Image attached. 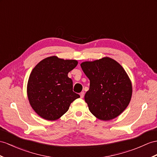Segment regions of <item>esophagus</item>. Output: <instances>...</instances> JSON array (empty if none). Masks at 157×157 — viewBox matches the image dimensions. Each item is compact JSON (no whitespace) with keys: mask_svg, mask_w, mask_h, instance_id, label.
<instances>
[{"mask_svg":"<svg viewBox=\"0 0 157 157\" xmlns=\"http://www.w3.org/2000/svg\"><path fill=\"white\" fill-rule=\"evenodd\" d=\"M84 94H85V93L84 92H81V93H80V96H81V98H83L84 97Z\"/></svg>","mask_w":157,"mask_h":157,"instance_id":"obj_1","label":"esophagus"}]
</instances>
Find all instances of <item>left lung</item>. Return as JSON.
<instances>
[{
  "label": "left lung",
  "instance_id": "1",
  "mask_svg": "<svg viewBox=\"0 0 157 157\" xmlns=\"http://www.w3.org/2000/svg\"><path fill=\"white\" fill-rule=\"evenodd\" d=\"M81 67L89 79L90 88L85 96L91 113L102 121L116 118L127 107L132 96V84L124 68L105 57Z\"/></svg>",
  "mask_w": 157,
  "mask_h": 157
}]
</instances>
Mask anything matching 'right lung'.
I'll use <instances>...</instances> for the list:
<instances>
[{
  "label": "right lung",
  "mask_w": 157,
  "mask_h": 157,
  "mask_svg": "<svg viewBox=\"0 0 157 157\" xmlns=\"http://www.w3.org/2000/svg\"><path fill=\"white\" fill-rule=\"evenodd\" d=\"M75 60L50 56L37 64L30 75L28 98L34 109L46 120L58 119L80 97L72 91V81L68 73L77 65Z\"/></svg>",
  "instance_id": "obj_1"
}]
</instances>
